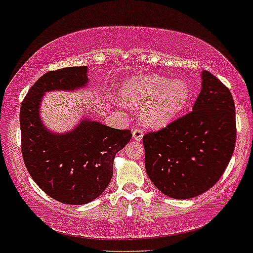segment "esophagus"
Returning a JSON list of instances; mask_svg holds the SVG:
<instances>
[{
    "mask_svg": "<svg viewBox=\"0 0 253 253\" xmlns=\"http://www.w3.org/2000/svg\"><path fill=\"white\" fill-rule=\"evenodd\" d=\"M142 136H143V130L141 129V127H135V129L132 130V137H134L136 141L142 140Z\"/></svg>",
    "mask_w": 253,
    "mask_h": 253,
    "instance_id": "34e87169",
    "label": "esophagus"
}]
</instances>
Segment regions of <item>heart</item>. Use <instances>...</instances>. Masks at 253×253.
<instances>
[{
  "instance_id": "b5f03b06",
  "label": "heart",
  "mask_w": 253,
  "mask_h": 253,
  "mask_svg": "<svg viewBox=\"0 0 253 253\" xmlns=\"http://www.w3.org/2000/svg\"><path fill=\"white\" fill-rule=\"evenodd\" d=\"M121 99L140 107L141 122L149 127H163L181 113L189 100V86L183 81H170L157 75L142 76L123 84Z\"/></svg>"
}]
</instances>
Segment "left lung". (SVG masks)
<instances>
[{"mask_svg": "<svg viewBox=\"0 0 253 253\" xmlns=\"http://www.w3.org/2000/svg\"><path fill=\"white\" fill-rule=\"evenodd\" d=\"M193 110L143 135L145 167L154 186L175 199H189L217 183L236 141L235 105L229 89L209 71Z\"/></svg>", "mask_w": 253, "mask_h": 253, "instance_id": "8db88e82", "label": "left lung"}]
</instances>
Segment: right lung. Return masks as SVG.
Returning <instances> with one entry per match:
<instances>
[{"mask_svg":"<svg viewBox=\"0 0 253 253\" xmlns=\"http://www.w3.org/2000/svg\"><path fill=\"white\" fill-rule=\"evenodd\" d=\"M88 82L86 67H65L42 76L20 107L21 154L32 180L58 202L82 205L96 199L110 183L113 159L131 138L130 130L83 121L72 132L50 134L39 115L45 91L70 90Z\"/></svg>","mask_w":253,"mask_h":253,"instance_id":"1","label":"right lung"}]
</instances>
